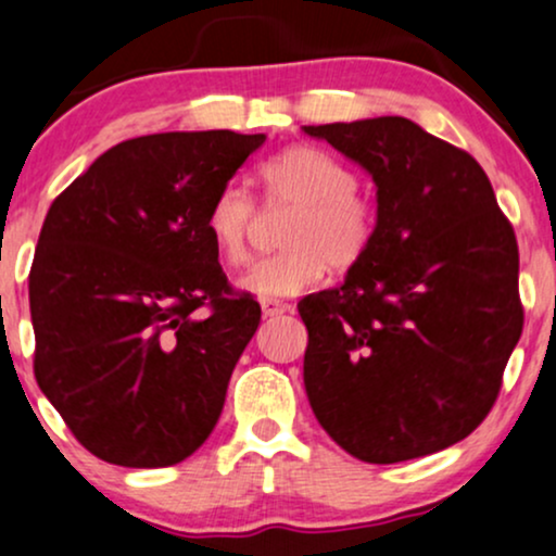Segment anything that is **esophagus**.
I'll list each match as a JSON object with an SVG mask.
<instances>
[{
	"label": "esophagus",
	"mask_w": 556,
	"mask_h": 556,
	"mask_svg": "<svg viewBox=\"0 0 556 556\" xmlns=\"http://www.w3.org/2000/svg\"><path fill=\"white\" fill-rule=\"evenodd\" d=\"M292 305L285 300H271V298H264L262 300V313L264 318H274V315H282V313H290Z\"/></svg>",
	"instance_id": "1"
}]
</instances>
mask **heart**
Instances as JSON below:
<instances>
[{
	"label": "heart",
	"instance_id": "b5f03b06",
	"mask_svg": "<svg viewBox=\"0 0 556 556\" xmlns=\"http://www.w3.org/2000/svg\"><path fill=\"white\" fill-rule=\"evenodd\" d=\"M258 185L266 210H290L285 249L251 266L238 279L241 290L292 298L318 285L328 266L346 271L367 256L377 213L343 161L315 146H290L258 166ZM256 226L258 207L243 189L226 187L210 202L205 230L228 266L249 262Z\"/></svg>",
	"mask_w": 556,
	"mask_h": 556
}]
</instances>
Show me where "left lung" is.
Instances as JSON below:
<instances>
[{
    "mask_svg": "<svg viewBox=\"0 0 556 556\" xmlns=\"http://www.w3.org/2000/svg\"><path fill=\"white\" fill-rule=\"evenodd\" d=\"M302 130L377 187L367 256L298 305L315 418L369 465L441 452L488 416L521 339L513 226L482 166L407 117Z\"/></svg>",
    "mask_w": 556,
    "mask_h": 556,
    "instance_id": "obj_1",
    "label": "left lung"
}]
</instances>
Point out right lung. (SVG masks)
I'll return each mask as SVG.
<instances>
[{
	"label": "right lung",
	"instance_id": "right-lung-1",
	"mask_svg": "<svg viewBox=\"0 0 556 556\" xmlns=\"http://www.w3.org/2000/svg\"><path fill=\"white\" fill-rule=\"evenodd\" d=\"M264 140L233 130L123 140L48 210L30 269L35 379L76 441L110 465H177L220 418L262 307L228 285L205 215Z\"/></svg>",
	"mask_w": 556,
	"mask_h": 556
}]
</instances>
